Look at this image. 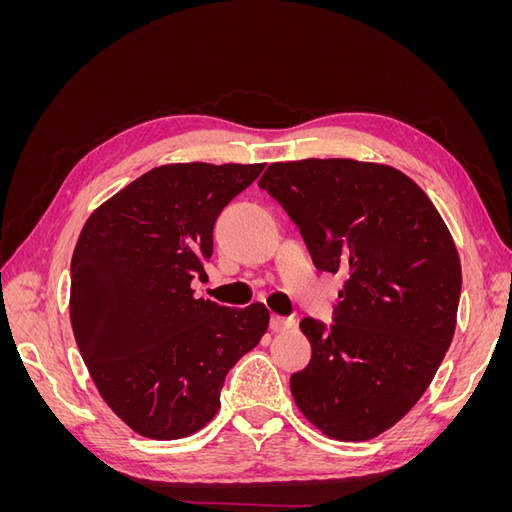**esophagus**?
I'll use <instances>...</instances> for the list:
<instances>
[{
    "mask_svg": "<svg viewBox=\"0 0 512 512\" xmlns=\"http://www.w3.org/2000/svg\"><path fill=\"white\" fill-rule=\"evenodd\" d=\"M292 327H294V318L271 316V331L273 333H284V331H290Z\"/></svg>",
    "mask_w": 512,
    "mask_h": 512,
    "instance_id": "obj_1",
    "label": "esophagus"
}]
</instances>
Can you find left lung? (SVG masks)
Instances as JSON below:
<instances>
[{"mask_svg": "<svg viewBox=\"0 0 512 512\" xmlns=\"http://www.w3.org/2000/svg\"><path fill=\"white\" fill-rule=\"evenodd\" d=\"M258 185L314 265L346 275L335 322L301 320L312 361L290 393L324 436L363 442L404 418L453 342L461 262L429 196L401 170L348 158L275 162Z\"/></svg>", "mask_w": 512, "mask_h": 512, "instance_id": "obj_1", "label": "left lung"}]
</instances>
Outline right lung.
Here are the masks:
<instances>
[{
    "label": "right lung",
    "mask_w": 512,
    "mask_h": 512,
    "mask_svg": "<svg viewBox=\"0 0 512 512\" xmlns=\"http://www.w3.org/2000/svg\"><path fill=\"white\" fill-rule=\"evenodd\" d=\"M265 164H164L89 215L70 265V322L100 397L151 440H179L220 410L228 369L269 309L196 299L220 211Z\"/></svg>",
    "instance_id": "right-lung-1"
}]
</instances>
